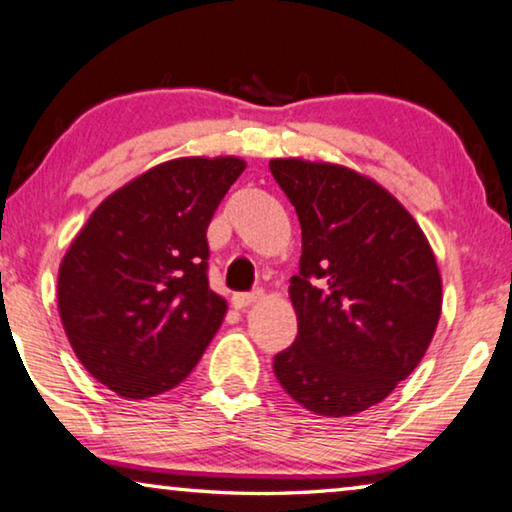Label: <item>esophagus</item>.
I'll list each match as a JSON object with an SVG mask.
<instances>
[{"label":"esophagus","instance_id":"obj_1","mask_svg":"<svg viewBox=\"0 0 512 512\" xmlns=\"http://www.w3.org/2000/svg\"><path fill=\"white\" fill-rule=\"evenodd\" d=\"M262 296H264V291L255 289V291H250V294H237L232 298V303H234V307H237V310H243V307L257 303V300Z\"/></svg>","mask_w":512,"mask_h":512}]
</instances>
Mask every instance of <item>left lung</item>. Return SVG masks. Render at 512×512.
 <instances>
[{
	"mask_svg": "<svg viewBox=\"0 0 512 512\" xmlns=\"http://www.w3.org/2000/svg\"><path fill=\"white\" fill-rule=\"evenodd\" d=\"M294 205L303 255L289 296L298 337L273 358L282 389L323 417L380 403L415 371L442 312L431 246L405 207L335 164L271 159Z\"/></svg>",
	"mask_w": 512,
	"mask_h": 512,
	"instance_id": "8db88e82",
	"label": "left lung"
}]
</instances>
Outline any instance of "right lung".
Returning a JSON list of instances; mask_svg holds the SVG:
<instances>
[{"instance_id":"obj_1","label":"right lung","mask_w":512,"mask_h":512,"mask_svg":"<svg viewBox=\"0 0 512 512\" xmlns=\"http://www.w3.org/2000/svg\"><path fill=\"white\" fill-rule=\"evenodd\" d=\"M246 161L182 157L102 202L59 266V314L86 371L125 399L182 383L221 328L207 227Z\"/></svg>"}]
</instances>
